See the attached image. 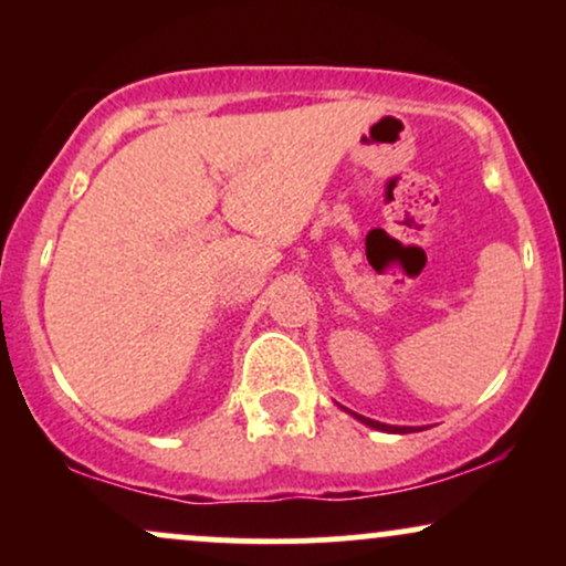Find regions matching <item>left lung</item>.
I'll return each instance as SVG.
<instances>
[{
  "label": "left lung",
  "instance_id": "1",
  "mask_svg": "<svg viewBox=\"0 0 566 566\" xmlns=\"http://www.w3.org/2000/svg\"><path fill=\"white\" fill-rule=\"evenodd\" d=\"M340 407V405H337ZM346 409V407H340ZM346 412L350 415V418H356L359 423H365L369 428H375V431H386V433H412V431H420V428H412V426H388V423H380V420H373V418H365V415L359 412H350V409H346Z\"/></svg>",
  "mask_w": 566,
  "mask_h": 566
}]
</instances>
